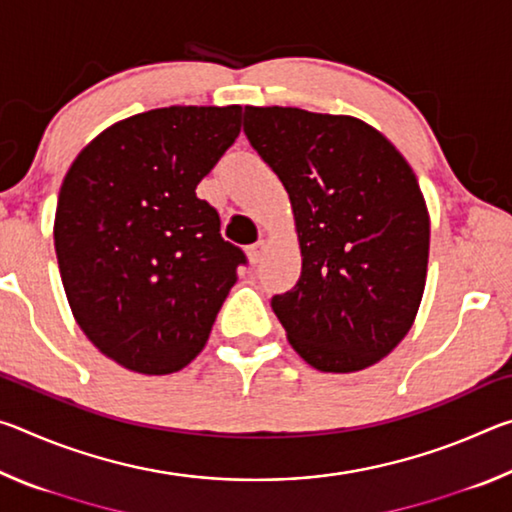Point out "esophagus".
Returning a JSON list of instances; mask_svg holds the SVG:
<instances>
[{"instance_id": "esophagus-1", "label": "esophagus", "mask_w": 512, "mask_h": 512, "mask_svg": "<svg viewBox=\"0 0 512 512\" xmlns=\"http://www.w3.org/2000/svg\"><path fill=\"white\" fill-rule=\"evenodd\" d=\"M266 250H268V244L264 239H259L257 244H253V246H248V259H250V264H259L264 259V255H266Z\"/></svg>"}]
</instances>
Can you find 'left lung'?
Masks as SVG:
<instances>
[{
    "instance_id": "8db88e82",
    "label": "left lung",
    "mask_w": 512,
    "mask_h": 512,
    "mask_svg": "<svg viewBox=\"0 0 512 512\" xmlns=\"http://www.w3.org/2000/svg\"><path fill=\"white\" fill-rule=\"evenodd\" d=\"M244 133L289 192L302 253L271 307L309 366L357 372L384 359L418 314L429 214L409 162L345 115L246 106Z\"/></svg>"
}]
</instances>
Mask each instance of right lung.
Masks as SVG:
<instances>
[{
  "mask_svg": "<svg viewBox=\"0 0 512 512\" xmlns=\"http://www.w3.org/2000/svg\"><path fill=\"white\" fill-rule=\"evenodd\" d=\"M241 131V106H171L110 126L72 162L54 246L69 307L99 352L169 375L205 348L246 264L196 185Z\"/></svg>",
  "mask_w": 512,
  "mask_h": 512,
  "instance_id": "1",
  "label": "right lung"
}]
</instances>
